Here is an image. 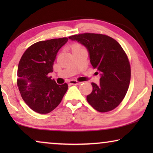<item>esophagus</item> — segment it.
<instances>
[{
  "instance_id": "obj_1",
  "label": "esophagus",
  "mask_w": 153,
  "mask_h": 153,
  "mask_svg": "<svg viewBox=\"0 0 153 153\" xmlns=\"http://www.w3.org/2000/svg\"><path fill=\"white\" fill-rule=\"evenodd\" d=\"M69 83L71 85H80L81 82H79V81H77L75 80H71L69 81Z\"/></svg>"
}]
</instances>
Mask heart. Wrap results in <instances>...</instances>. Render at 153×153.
<instances>
[{
    "label": "heart",
    "mask_w": 153,
    "mask_h": 153,
    "mask_svg": "<svg viewBox=\"0 0 153 153\" xmlns=\"http://www.w3.org/2000/svg\"><path fill=\"white\" fill-rule=\"evenodd\" d=\"M83 48L81 45H75L73 46L72 50H77V49H83Z\"/></svg>",
    "instance_id": "heart-1"
}]
</instances>
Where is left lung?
I'll return each instance as SVG.
<instances>
[{
  "mask_svg": "<svg viewBox=\"0 0 153 153\" xmlns=\"http://www.w3.org/2000/svg\"><path fill=\"white\" fill-rule=\"evenodd\" d=\"M69 38L87 48L92 66L101 74L100 84L91 83L93 91L87 95L88 102L101 113L114 109L124 99L130 82L126 53L118 42L106 35L83 33Z\"/></svg>",
  "mask_w": 153,
  "mask_h": 153,
  "instance_id": "8db88e82",
  "label": "left lung"
}]
</instances>
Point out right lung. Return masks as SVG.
Segmentation results:
<instances>
[{
	"label": "right lung",
	"instance_id": "add662e5",
	"mask_svg": "<svg viewBox=\"0 0 153 153\" xmlns=\"http://www.w3.org/2000/svg\"><path fill=\"white\" fill-rule=\"evenodd\" d=\"M68 37L39 41L27 49L17 70V85L22 99L34 111L48 114L57 107L68 91V85H58L48 74Z\"/></svg>",
	"mask_w": 153,
	"mask_h": 153
}]
</instances>
